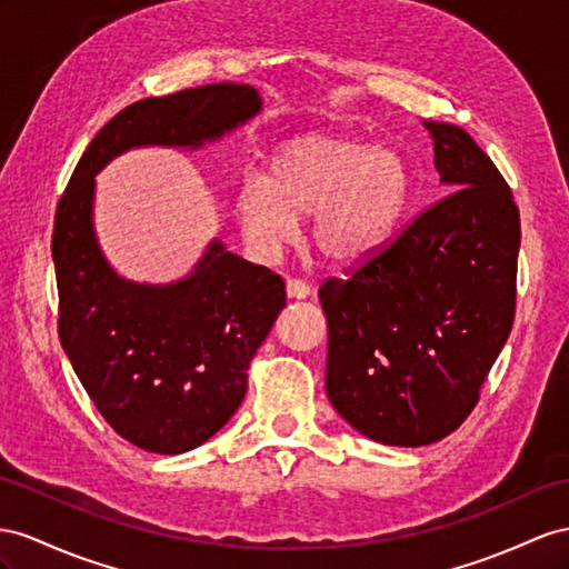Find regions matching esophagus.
I'll list each match as a JSON object with an SVG mask.
<instances>
[{
	"label": "esophagus",
	"instance_id": "34e87169",
	"mask_svg": "<svg viewBox=\"0 0 569 569\" xmlns=\"http://www.w3.org/2000/svg\"><path fill=\"white\" fill-rule=\"evenodd\" d=\"M286 293H288V298H293V300H305V298L312 296V286L308 281H300V279H288L286 281Z\"/></svg>",
	"mask_w": 569,
	"mask_h": 569
}]
</instances>
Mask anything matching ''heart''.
I'll list each match as a JSON object with an SVG mask.
<instances>
[{
	"label": "heart",
	"instance_id": "1",
	"mask_svg": "<svg viewBox=\"0 0 569 569\" xmlns=\"http://www.w3.org/2000/svg\"><path fill=\"white\" fill-rule=\"evenodd\" d=\"M411 192L409 160L395 146L308 132L273 146L264 178L247 174L236 194V216L264 259L293 244L300 218L312 216L317 254L351 267L395 236Z\"/></svg>",
	"mask_w": 569,
	"mask_h": 569
}]
</instances>
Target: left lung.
<instances>
[{
  "label": "left lung",
  "mask_w": 569,
  "mask_h": 569,
  "mask_svg": "<svg viewBox=\"0 0 569 569\" xmlns=\"http://www.w3.org/2000/svg\"><path fill=\"white\" fill-rule=\"evenodd\" d=\"M449 194L351 279L319 288L327 397L380 445L455 432L512 331L519 209L500 170L457 124L423 122Z\"/></svg>",
  "instance_id": "obj_1"
}]
</instances>
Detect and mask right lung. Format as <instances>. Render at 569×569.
Returning <instances> with one entry per match:
<instances>
[{
    "instance_id": "right-lung-1",
    "label": "right lung",
    "mask_w": 569,
    "mask_h": 569,
    "mask_svg": "<svg viewBox=\"0 0 569 569\" xmlns=\"http://www.w3.org/2000/svg\"><path fill=\"white\" fill-rule=\"evenodd\" d=\"M259 110V91L238 83L143 98L96 134L57 207L62 348L110 428L156 455L203 445L238 411L257 348L286 308V283L221 240L178 281H127L98 244L96 174L141 146L201 149Z\"/></svg>"
}]
</instances>
